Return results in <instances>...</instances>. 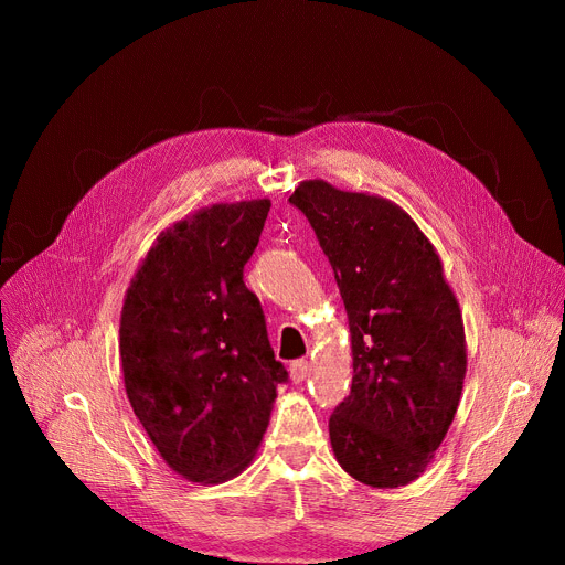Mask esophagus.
Returning a JSON list of instances; mask_svg holds the SVG:
<instances>
[{
    "instance_id": "34e87169",
    "label": "esophagus",
    "mask_w": 565,
    "mask_h": 565,
    "mask_svg": "<svg viewBox=\"0 0 565 565\" xmlns=\"http://www.w3.org/2000/svg\"><path fill=\"white\" fill-rule=\"evenodd\" d=\"M307 375H309V362L307 360H298V362L290 364L292 382H302Z\"/></svg>"
}]
</instances>
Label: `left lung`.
Listing matches in <instances>:
<instances>
[{
  "instance_id": "left-lung-1",
  "label": "left lung",
  "mask_w": 565,
  "mask_h": 565,
  "mask_svg": "<svg viewBox=\"0 0 565 565\" xmlns=\"http://www.w3.org/2000/svg\"><path fill=\"white\" fill-rule=\"evenodd\" d=\"M330 258L348 313L352 390L330 419L341 469L371 488L419 479L447 437L467 373L444 265L403 207L313 178L290 194Z\"/></svg>"
}]
</instances>
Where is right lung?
Wrapping results in <instances>:
<instances>
[{
  "label": "right lung",
  "mask_w": 565,
  "mask_h": 565,
  "mask_svg": "<svg viewBox=\"0 0 565 565\" xmlns=\"http://www.w3.org/2000/svg\"><path fill=\"white\" fill-rule=\"evenodd\" d=\"M270 199L213 203L153 241L124 298L118 354L132 412L162 460L199 486L252 465L286 369L243 267Z\"/></svg>",
  "instance_id": "add662e5"
}]
</instances>
